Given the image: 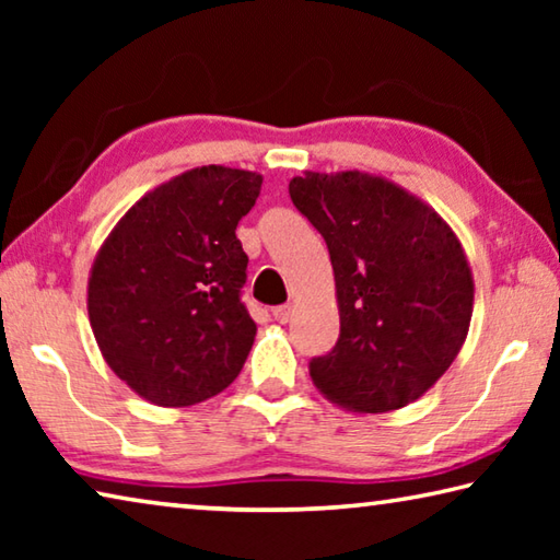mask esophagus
Segmentation results:
<instances>
[{
  "mask_svg": "<svg viewBox=\"0 0 560 560\" xmlns=\"http://www.w3.org/2000/svg\"><path fill=\"white\" fill-rule=\"evenodd\" d=\"M293 316V306L287 303V306H277L273 308V320H279V324H287V320Z\"/></svg>",
  "mask_w": 560,
  "mask_h": 560,
  "instance_id": "1",
  "label": "esophagus"
}]
</instances>
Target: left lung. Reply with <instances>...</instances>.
I'll return each mask as SVG.
<instances>
[{"mask_svg":"<svg viewBox=\"0 0 560 560\" xmlns=\"http://www.w3.org/2000/svg\"><path fill=\"white\" fill-rule=\"evenodd\" d=\"M296 210L324 234L340 336L311 360L318 393L348 412H390L447 373L469 334L474 277L452 226L387 177H293Z\"/></svg>","mask_w":560,"mask_h":560,"instance_id":"1","label":"left lung"}]
</instances>
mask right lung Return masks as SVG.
<instances>
[{
    "mask_svg": "<svg viewBox=\"0 0 560 560\" xmlns=\"http://www.w3.org/2000/svg\"><path fill=\"white\" fill-rule=\"evenodd\" d=\"M252 170L202 165L150 189L113 226L89 273V320L108 368L160 407L234 383L257 324L240 299L236 224L261 192Z\"/></svg>",
    "mask_w": 560,
    "mask_h": 560,
    "instance_id": "add662e5",
    "label": "right lung"
}]
</instances>
